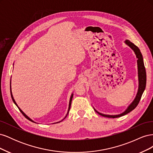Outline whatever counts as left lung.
I'll return each mask as SVG.
<instances>
[{"mask_svg":"<svg viewBox=\"0 0 153 153\" xmlns=\"http://www.w3.org/2000/svg\"><path fill=\"white\" fill-rule=\"evenodd\" d=\"M125 43H126L128 46H129L135 52L136 57L138 59L137 60V65H138V89L137 96L135 97V100H133V102L129 105V106L128 107V108L124 111V112H123L121 114L119 115H105L101 114L98 112V111L94 110L96 112L98 113V114L102 115L103 117H108V118H117V117H120L123 116V115H126L128 114L129 112H130L131 111L135 109L137 106L138 105V103L141 99L142 95L143 94V91H144L146 89V68L144 66V63H143V57L142 55L140 52V49L138 48L136 45H134L133 43H131V41H129V40H126L125 41Z\"/></svg>","mask_w":153,"mask_h":153,"instance_id":"left-lung-1","label":"left lung"}]
</instances>
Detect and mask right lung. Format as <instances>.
Listing matches in <instances>:
<instances>
[{
  "label": "right lung",
  "instance_id": "add662e5",
  "mask_svg": "<svg viewBox=\"0 0 153 153\" xmlns=\"http://www.w3.org/2000/svg\"><path fill=\"white\" fill-rule=\"evenodd\" d=\"M10 88H11V85H10ZM11 89V98H12V100H13V102L14 103H15V104L17 106V107L18 108V109H19V110L20 111V112H21V113L23 114V115H24V117H25V118H27V119H28V120H29V121H31V122H33V123H35L34 121H32V120L31 119H30L28 116H27V115L24 112H23V111L19 108V107H18V106L17 105V104H16V103L15 102V100H14V98H13V94H12V92H11V89ZM73 94H71V98H70V100H69V108H68V114H67V115L68 114V113H69V110H70V107H71V101H72V98H73ZM67 115H66V117H64V119H65L66 117V116H67Z\"/></svg>",
  "mask_w": 153,
  "mask_h": 153
}]
</instances>
